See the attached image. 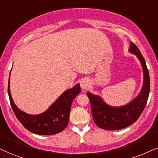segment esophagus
Segmentation results:
<instances>
[{
	"mask_svg": "<svg viewBox=\"0 0 158 158\" xmlns=\"http://www.w3.org/2000/svg\"><path fill=\"white\" fill-rule=\"evenodd\" d=\"M89 83H89V81L88 79L83 78L81 81V83H80V84H81V89L84 90V89H86L87 88H88L89 85Z\"/></svg>",
	"mask_w": 158,
	"mask_h": 158,
	"instance_id": "obj_1",
	"label": "esophagus"
}]
</instances>
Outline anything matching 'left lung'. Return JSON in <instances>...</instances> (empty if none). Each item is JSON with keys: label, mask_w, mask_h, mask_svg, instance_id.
<instances>
[{"label": "left lung", "mask_w": 158, "mask_h": 158, "mask_svg": "<svg viewBox=\"0 0 158 158\" xmlns=\"http://www.w3.org/2000/svg\"><path fill=\"white\" fill-rule=\"evenodd\" d=\"M129 52L139 58L143 73V86L135 99L123 106L113 107L106 104L98 95L87 92L94 123L102 129L120 130L131 125L139 118L147 105L150 91V81L147 64L139 49L132 42H130Z\"/></svg>", "instance_id": "obj_1"}]
</instances>
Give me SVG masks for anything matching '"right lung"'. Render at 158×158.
<instances>
[{"label":"right lung","mask_w":158,"mask_h":158,"mask_svg":"<svg viewBox=\"0 0 158 158\" xmlns=\"http://www.w3.org/2000/svg\"><path fill=\"white\" fill-rule=\"evenodd\" d=\"M9 81L10 75L8 83V94L11 108L15 116L27 130L38 135H50L57 134L65 129L69 122L72 103L81 92L79 83L64 91L46 111L37 115H31L19 110L11 98Z\"/></svg>","instance_id":"add662e5"}]
</instances>
